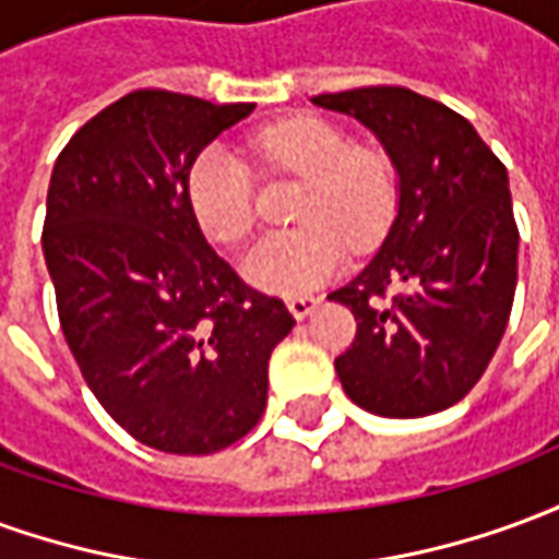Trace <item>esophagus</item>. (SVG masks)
Segmentation results:
<instances>
[{"label": "esophagus", "mask_w": 559, "mask_h": 559, "mask_svg": "<svg viewBox=\"0 0 559 559\" xmlns=\"http://www.w3.org/2000/svg\"><path fill=\"white\" fill-rule=\"evenodd\" d=\"M317 305H320V299H314V296H296V299H287V308H290V314L296 317V320H305V317L314 311Z\"/></svg>", "instance_id": "obj_1"}]
</instances>
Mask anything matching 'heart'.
<instances>
[{"mask_svg":"<svg viewBox=\"0 0 559 559\" xmlns=\"http://www.w3.org/2000/svg\"><path fill=\"white\" fill-rule=\"evenodd\" d=\"M275 176L302 179V230L266 236L245 254V278L275 296H305L332 281L353 248L383 239L399 206V179L383 152L353 140L320 116H290L251 140ZM188 203L212 242L236 245L257 221L254 176L233 148L206 146L188 167Z\"/></svg>","mask_w":559,"mask_h":559,"instance_id":"b5f03b06","label":"heart"}]
</instances>
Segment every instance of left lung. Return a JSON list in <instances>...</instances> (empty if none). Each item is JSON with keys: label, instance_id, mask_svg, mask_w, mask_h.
Masks as SVG:
<instances>
[{"label": "left lung", "instance_id": "1", "mask_svg": "<svg viewBox=\"0 0 559 559\" xmlns=\"http://www.w3.org/2000/svg\"><path fill=\"white\" fill-rule=\"evenodd\" d=\"M371 128L399 170L386 242L329 299L356 317L335 359L362 411L416 419L479 383L503 338L518 281V224L503 160L445 104L404 86L317 95Z\"/></svg>", "mask_w": 559, "mask_h": 559}]
</instances>
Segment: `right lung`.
I'll list each match as a JSON object with an SVG mask.
<instances>
[{"label": "right lung", "instance_id": "add662e5", "mask_svg": "<svg viewBox=\"0 0 559 559\" xmlns=\"http://www.w3.org/2000/svg\"><path fill=\"white\" fill-rule=\"evenodd\" d=\"M254 110L128 92L56 158L44 260L68 347L102 407L143 445L212 455L266 411L269 356L296 326L203 239L191 160Z\"/></svg>", "mask_w": 559, "mask_h": 559}]
</instances>
